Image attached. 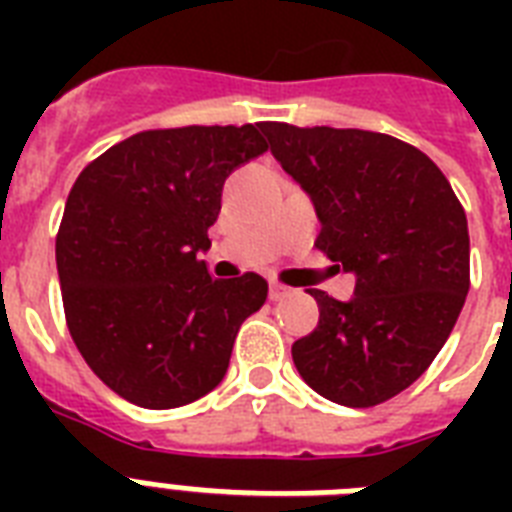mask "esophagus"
I'll return each instance as SVG.
<instances>
[{"mask_svg":"<svg viewBox=\"0 0 512 512\" xmlns=\"http://www.w3.org/2000/svg\"><path fill=\"white\" fill-rule=\"evenodd\" d=\"M292 295V289L284 287V284H279V281H273L271 289H268V297H271L273 303H279V300H284V297Z\"/></svg>","mask_w":512,"mask_h":512,"instance_id":"obj_1","label":"esophagus"}]
</instances>
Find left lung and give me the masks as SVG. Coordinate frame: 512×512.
<instances>
[{"instance_id": "left-lung-1", "label": "left lung", "mask_w": 512, "mask_h": 512, "mask_svg": "<svg viewBox=\"0 0 512 512\" xmlns=\"http://www.w3.org/2000/svg\"><path fill=\"white\" fill-rule=\"evenodd\" d=\"M273 156L321 220L316 247L356 273L340 303L308 289L319 327L292 345L300 377L353 409L398 396L452 335L470 289L468 217L430 156L393 135L265 122Z\"/></svg>"}]
</instances>
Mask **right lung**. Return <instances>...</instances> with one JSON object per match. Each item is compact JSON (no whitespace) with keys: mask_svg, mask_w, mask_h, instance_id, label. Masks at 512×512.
<instances>
[{"mask_svg":"<svg viewBox=\"0 0 512 512\" xmlns=\"http://www.w3.org/2000/svg\"><path fill=\"white\" fill-rule=\"evenodd\" d=\"M263 124L138 132L92 159L68 193L55 236L68 332L130 404L207 396L244 319L263 308V276L212 279L199 257L225 177L268 151Z\"/></svg>","mask_w":512,"mask_h":512,"instance_id":"1","label":"right lung"}]
</instances>
